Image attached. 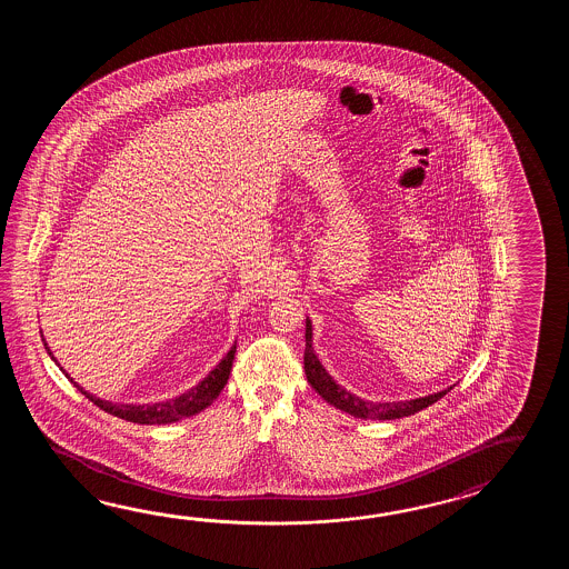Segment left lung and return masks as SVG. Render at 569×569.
Here are the masks:
<instances>
[{"mask_svg": "<svg viewBox=\"0 0 569 569\" xmlns=\"http://www.w3.org/2000/svg\"><path fill=\"white\" fill-rule=\"evenodd\" d=\"M307 327H305V375L309 385L315 388L317 395H321V399L327 400L329 405H333L339 411L350 412L356 419H375V421H390V419H402L415 412L423 411L429 405H433L441 397H446L453 387L446 390H439L427 397L411 400H366L358 395L350 392L348 388L341 387L333 376L327 372L323 363L319 362L317 353L313 350V326L311 319L307 317Z\"/></svg>", "mask_w": 569, "mask_h": 569, "instance_id": "1", "label": "left lung"}]
</instances>
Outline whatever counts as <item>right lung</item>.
I'll return each mask as SVG.
<instances>
[{
  "mask_svg": "<svg viewBox=\"0 0 569 569\" xmlns=\"http://www.w3.org/2000/svg\"><path fill=\"white\" fill-rule=\"evenodd\" d=\"M42 341H44V348L49 351L50 360L61 368L62 375L67 376V378L73 382L77 390H81V395H86L87 399L91 400L93 405H97L99 409L109 412V415L140 425L177 423V421H181V419L193 417L197 412L207 409L213 400L218 399L219 392L223 390V387L228 385L231 363H233V356H236V343H233L230 351L223 356V360H221L199 385H194L193 388L184 390L179 397L157 400V402H116V400L101 399V397H97L93 392L86 390L79 382H74L73 376L69 375V372L62 368L61 363H59V360L54 358V353L50 350L47 339L42 338Z\"/></svg>",
  "mask_w": 569,
  "mask_h": 569,
  "instance_id": "1",
  "label": "right lung"
}]
</instances>
